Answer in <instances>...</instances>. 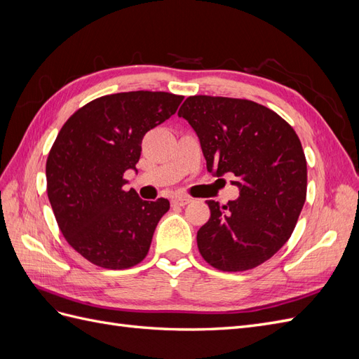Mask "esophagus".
<instances>
[{"mask_svg": "<svg viewBox=\"0 0 359 359\" xmlns=\"http://www.w3.org/2000/svg\"><path fill=\"white\" fill-rule=\"evenodd\" d=\"M190 202H191V199L187 198V196H177V198L172 199L173 206H186Z\"/></svg>", "mask_w": 359, "mask_h": 359, "instance_id": "esophagus-1", "label": "esophagus"}]
</instances>
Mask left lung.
<instances>
[{
	"label": "left lung",
	"instance_id": "obj_1",
	"mask_svg": "<svg viewBox=\"0 0 359 359\" xmlns=\"http://www.w3.org/2000/svg\"><path fill=\"white\" fill-rule=\"evenodd\" d=\"M178 116L196 132L206 169L231 173L240 198L220 206L198 231L211 266L236 273L264 264L289 240L307 196V161L299 137L274 111L245 99L191 95Z\"/></svg>",
	"mask_w": 359,
	"mask_h": 359
}]
</instances>
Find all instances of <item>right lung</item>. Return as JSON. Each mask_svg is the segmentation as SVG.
<instances>
[{
  "label": "right lung",
  "instance_id": "right-lung-1",
  "mask_svg": "<svg viewBox=\"0 0 359 359\" xmlns=\"http://www.w3.org/2000/svg\"><path fill=\"white\" fill-rule=\"evenodd\" d=\"M184 97L130 91L99 97L60 130L46 161L48 198L66 241L91 264L126 269L148 255L168 199L124 190L142 139L177 112Z\"/></svg>",
  "mask_w": 359,
  "mask_h": 359
}]
</instances>
